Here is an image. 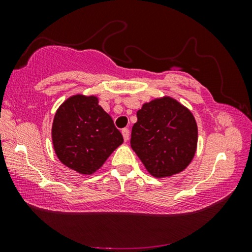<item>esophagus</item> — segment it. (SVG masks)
<instances>
[{"label":"esophagus","mask_w":252,"mask_h":252,"mask_svg":"<svg viewBox=\"0 0 252 252\" xmlns=\"http://www.w3.org/2000/svg\"><path fill=\"white\" fill-rule=\"evenodd\" d=\"M122 134H123L124 140H125V142H126V141H128V139H129V129L128 128H124L122 130Z\"/></svg>","instance_id":"esophagus-1"}]
</instances>
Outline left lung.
Returning <instances> with one entry per match:
<instances>
[{
  "instance_id": "obj_1",
  "label": "left lung",
  "mask_w": 252,
  "mask_h": 252,
  "mask_svg": "<svg viewBox=\"0 0 252 252\" xmlns=\"http://www.w3.org/2000/svg\"><path fill=\"white\" fill-rule=\"evenodd\" d=\"M130 147L155 178L180 173L197 148V124L177 99L164 96L144 103L136 112Z\"/></svg>"
}]
</instances>
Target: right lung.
<instances>
[{"label":"right lung","instance_id":"right-lung-1","mask_svg":"<svg viewBox=\"0 0 252 252\" xmlns=\"http://www.w3.org/2000/svg\"><path fill=\"white\" fill-rule=\"evenodd\" d=\"M51 139L58 159L71 170L91 175L124 142L111 117L94 95L68 97L55 113Z\"/></svg>","mask_w":252,"mask_h":252}]
</instances>
